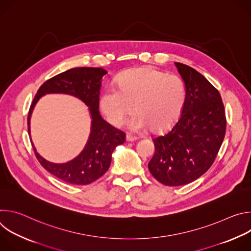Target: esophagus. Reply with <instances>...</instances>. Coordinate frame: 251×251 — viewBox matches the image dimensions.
<instances>
[{"label":"esophagus","mask_w":251,"mask_h":251,"mask_svg":"<svg viewBox=\"0 0 251 251\" xmlns=\"http://www.w3.org/2000/svg\"><path fill=\"white\" fill-rule=\"evenodd\" d=\"M137 139H138L137 136H134V135H131V134H127V136H126V141H128V142H132V141H135Z\"/></svg>","instance_id":"34e87169"}]
</instances>
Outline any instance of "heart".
Here are the masks:
<instances>
[{"mask_svg": "<svg viewBox=\"0 0 251 251\" xmlns=\"http://www.w3.org/2000/svg\"><path fill=\"white\" fill-rule=\"evenodd\" d=\"M116 88L104 89L99 106L106 119L121 127L132 112L129 122L134 130L147 126L155 131L169 128L180 116L186 101V86L181 77L167 75L153 67L130 69L115 81Z\"/></svg>", "mask_w": 251, "mask_h": 251, "instance_id": "b5f03b06", "label": "heart"}]
</instances>
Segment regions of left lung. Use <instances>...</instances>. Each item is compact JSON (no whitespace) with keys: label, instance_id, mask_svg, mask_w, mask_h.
<instances>
[{"label":"left lung","instance_id":"obj_1","mask_svg":"<svg viewBox=\"0 0 251 251\" xmlns=\"http://www.w3.org/2000/svg\"><path fill=\"white\" fill-rule=\"evenodd\" d=\"M186 86L182 114L171 130L153 138L152 176L166 186H183L202 176L213 164L226 129L219 90L193 67L175 62Z\"/></svg>","mask_w":251,"mask_h":251}]
</instances>
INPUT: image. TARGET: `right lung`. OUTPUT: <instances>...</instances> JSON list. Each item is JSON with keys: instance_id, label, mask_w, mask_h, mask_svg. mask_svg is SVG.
Returning a JSON list of instances; mask_svg holds the SVG:
<instances>
[{"instance_id": "right-lung-1", "label": "right lung", "mask_w": 251, "mask_h": 251, "mask_svg": "<svg viewBox=\"0 0 251 251\" xmlns=\"http://www.w3.org/2000/svg\"><path fill=\"white\" fill-rule=\"evenodd\" d=\"M107 71L101 67H76L68 69L47 80L35 94L28 111L29 119L38 100L47 93H65L82 100L91 114V132L84 150L73 161L54 164L47 161L35 150V157L41 165L60 180L74 185H88L102 176L109 169L114 149L123 144L126 134L107 123L99 114V95L101 79Z\"/></svg>"}]
</instances>
